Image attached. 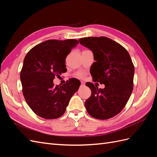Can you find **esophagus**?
I'll return each instance as SVG.
<instances>
[{
	"label": "esophagus",
	"mask_w": 157,
	"mask_h": 157,
	"mask_svg": "<svg viewBox=\"0 0 157 157\" xmlns=\"http://www.w3.org/2000/svg\"><path fill=\"white\" fill-rule=\"evenodd\" d=\"M84 84H84V82L81 81V86H84Z\"/></svg>",
	"instance_id": "34e87169"
}]
</instances>
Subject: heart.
Wrapping results in <instances>:
<instances>
[{
    "label": "heart",
    "instance_id": "1",
    "mask_svg": "<svg viewBox=\"0 0 157 157\" xmlns=\"http://www.w3.org/2000/svg\"><path fill=\"white\" fill-rule=\"evenodd\" d=\"M76 76H77V77L78 78H84V77H85V75H84V73H82V72H80V73H77V75H76Z\"/></svg>",
    "mask_w": 157,
    "mask_h": 157
}]
</instances>
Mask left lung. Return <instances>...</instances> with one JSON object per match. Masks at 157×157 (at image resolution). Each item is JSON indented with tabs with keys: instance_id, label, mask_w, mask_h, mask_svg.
Listing matches in <instances>:
<instances>
[{
	"instance_id": "8db88e82",
	"label": "left lung",
	"mask_w": 157,
	"mask_h": 157,
	"mask_svg": "<svg viewBox=\"0 0 157 157\" xmlns=\"http://www.w3.org/2000/svg\"><path fill=\"white\" fill-rule=\"evenodd\" d=\"M80 43L94 53V80L105 84L98 89L92 82L86 85L92 91L84 105L90 116L107 120L121 113L134 87V65L128 51L106 36L84 37Z\"/></svg>"
}]
</instances>
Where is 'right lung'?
I'll return each instance as SVG.
<instances>
[{
    "mask_svg": "<svg viewBox=\"0 0 157 157\" xmlns=\"http://www.w3.org/2000/svg\"><path fill=\"white\" fill-rule=\"evenodd\" d=\"M77 44L75 39L48 40L33 47L25 56L20 72L22 92L36 115L45 119L62 116L78 90V79L69 80L62 86L53 82L56 77L67 71L65 58Z\"/></svg>",
    "mask_w": 157,
    "mask_h": 157,
    "instance_id": "right-lung-1",
    "label": "right lung"
}]
</instances>
